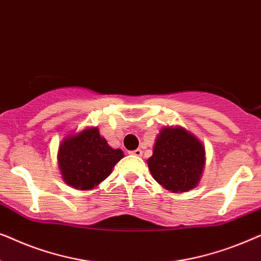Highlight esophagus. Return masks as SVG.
<instances>
[{"instance_id":"34e87169","label":"esophagus","mask_w":261,"mask_h":261,"mask_svg":"<svg viewBox=\"0 0 261 261\" xmlns=\"http://www.w3.org/2000/svg\"><path fill=\"white\" fill-rule=\"evenodd\" d=\"M132 155H135V156H141L142 155V151L140 148H137V149H134V151H130L129 152Z\"/></svg>"}]
</instances>
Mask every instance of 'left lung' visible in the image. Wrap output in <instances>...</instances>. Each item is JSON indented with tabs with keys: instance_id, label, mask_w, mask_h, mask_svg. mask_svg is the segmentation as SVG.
Listing matches in <instances>:
<instances>
[{
	"instance_id": "1",
	"label": "left lung",
	"mask_w": 261,
	"mask_h": 261,
	"mask_svg": "<svg viewBox=\"0 0 261 261\" xmlns=\"http://www.w3.org/2000/svg\"><path fill=\"white\" fill-rule=\"evenodd\" d=\"M152 177L172 192H187L197 187L205 165L202 142L183 127H164L147 160Z\"/></svg>"
}]
</instances>
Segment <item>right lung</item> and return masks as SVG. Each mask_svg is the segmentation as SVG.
<instances>
[{
  "label": "right lung",
  "instance_id": "obj_1",
  "mask_svg": "<svg viewBox=\"0 0 261 261\" xmlns=\"http://www.w3.org/2000/svg\"><path fill=\"white\" fill-rule=\"evenodd\" d=\"M121 149H114L92 127L66 137L59 145L58 164L64 181L78 190H91L112 173L123 158Z\"/></svg>",
  "mask_w": 261,
  "mask_h": 261
}]
</instances>
